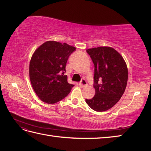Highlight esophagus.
Segmentation results:
<instances>
[{
	"label": "esophagus",
	"instance_id": "1",
	"mask_svg": "<svg viewBox=\"0 0 151 151\" xmlns=\"http://www.w3.org/2000/svg\"><path fill=\"white\" fill-rule=\"evenodd\" d=\"M79 86H80V87H81V88L86 87V86H88V82H86L85 79H82L81 82L79 83Z\"/></svg>",
	"mask_w": 151,
	"mask_h": 151
}]
</instances>
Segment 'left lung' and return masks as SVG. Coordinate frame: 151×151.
I'll use <instances>...</instances> for the list:
<instances>
[{"instance_id":"obj_1","label":"left lung","mask_w":151,"mask_h":151,"mask_svg":"<svg viewBox=\"0 0 151 151\" xmlns=\"http://www.w3.org/2000/svg\"><path fill=\"white\" fill-rule=\"evenodd\" d=\"M95 65V94L86 103L97 111H106L120 100L127 87L128 69L123 58L109 47L86 50Z\"/></svg>"}]
</instances>
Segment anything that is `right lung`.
<instances>
[{
	"label": "right lung",
	"mask_w": 151,
	"mask_h": 151,
	"mask_svg": "<svg viewBox=\"0 0 151 151\" xmlns=\"http://www.w3.org/2000/svg\"><path fill=\"white\" fill-rule=\"evenodd\" d=\"M76 48L65 43L49 41L35 50L30 62L31 84L36 95L47 104L67 97L74 86L67 82L66 63Z\"/></svg>",
	"instance_id": "right-lung-1"
}]
</instances>
